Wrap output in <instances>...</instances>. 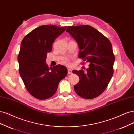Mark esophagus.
<instances>
[{
    "label": "esophagus",
    "mask_w": 134,
    "mask_h": 134,
    "mask_svg": "<svg viewBox=\"0 0 134 134\" xmlns=\"http://www.w3.org/2000/svg\"><path fill=\"white\" fill-rule=\"evenodd\" d=\"M68 74H72V72L71 69H70V68H68Z\"/></svg>",
    "instance_id": "1"
}]
</instances>
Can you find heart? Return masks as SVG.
<instances>
[{"label": "heart", "mask_w": 134, "mask_h": 134, "mask_svg": "<svg viewBox=\"0 0 134 134\" xmlns=\"http://www.w3.org/2000/svg\"><path fill=\"white\" fill-rule=\"evenodd\" d=\"M64 63L66 64H70V62H68V61L67 59H65L64 61Z\"/></svg>", "instance_id": "b5f03b06"}]
</instances>
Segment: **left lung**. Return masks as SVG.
Returning <instances> with one entry per match:
<instances>
[{
  "mask_svg": "<svg viewBox=\"0 0 134 134\" xmlns=\"http://www.w3.org/2000/svg\"><path fill=\"white\" fill-rule=\"evenodd\" d=\"M66 32L78 43L79 57L90 63L86 71H72L80 79L74 86L75 92L84 98H95L105 90L113 75L115 56L111 43L88 25L69 26Z\"/></svg>",
  "mask_w": 134,
  "mask_h": 134,
  "instance_id": "1",
  "label": "left lung"
}]
</instances>
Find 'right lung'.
<instances>
[{
    "label": "right lung",
    "instance_id": "add662e5",
    "mask_svg": "<svg viewBox=\"0 0 134 134\" xmlns=\"http://www.w3.org/2000/svg\"><path fill=\"white\" fill-rule=\"evenodd\" d=\"M67 27L41 25L28 33L21 41L18 57L19 74L29 93L39 100L53 96L59 82L67 75V69L64 66L58 64L49 68L46 62L53 42Z\"/></svg>",
    "mask_w": 134,
    "mask_h": 134
}]
</instances>
